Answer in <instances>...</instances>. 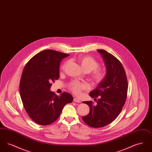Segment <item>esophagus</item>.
Wrapping results in <instances>:
<instances>
[{
	"instance_id": "obj_1",
	"label": "esophagus",
	"mask_w": 152,
	"mask_h": 152,
	"mask_svg": "<svg viewBox=\"0 0 152 152\" xmlns=\"http://www.w3.org/2000/svg\"><path fill=\"white\" fill-rule=\"evenodd\" d=\"M73 101L74 102H81V101L79 99H77V98H74L73 99Z\"/></svg>"
}]
</instances>
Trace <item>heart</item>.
<instances>
[{"label": "heart", "mask_w": 152, "mask_h": 152, "mask_svg": "<svg viewBox=\"0 0 152 152\" xmlns=\"http://www.w3.org/2000/svg\"><path fill=\"white\" fill-rule=\"evenodd\" d=\"M79 62L83 69L87 72L92 71L91 78L96 84L101 83L106 76V71L104 69L98 68L99 62L94 58L89 56H82L79 58ZM67 63H65L61 67L62 69L65 68ZM69 89L74 94L79 95L81 91L88 88L86 84L81 83L77 80H73L69 84Z\"/></svg>", "instance_id": "1"}]
</instances>
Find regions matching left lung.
Here are the masks:
<instances>
[{"label":"left lung","mask_w":152,"mask_h":152,"mask_svg":"<svg viewBox=\"0 0 152 152\" xmlns=\"http://www.w3.org/2000/svg\"><path fill=\"white\" fill-rule=\"evenodd\" d=\"M103 58L107 68L104 80L92 91L89 96L96 100L83 101L90 111L82 117L83 120L92 128L104 127L113 121L120 113L125 103L128 92V80L121 62L113 55L103 50H98ZM99 97L98 100L95 98Z\"/></svg>","instance_id":"1"}]
</instances>
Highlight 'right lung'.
Wrapping results in <instances>:
<instances>
[{
	"label": "right lung",
	"mask_w": 152,
	"mask_h": 152,
	"mask_svg": "<svg viewBox=\"0 0 152 152\" xmlns=\"http://www.w3.org/2000/svg\"><path fill=\"white\" fill-rule=\"evenodd\" d=\"M69 55L44 50L31 58L23 69L19 85L22 102L29 117L39 125L54 123L65 104L72 102L71 94L63 92L58 96L50 91L52 83L59 78L60 61Z\"/></svg>",
	"instance_id": "obj_1"
}]
</instances>
